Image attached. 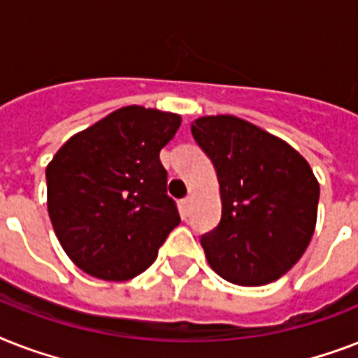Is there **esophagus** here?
I'll return each instance as SVG.
<instances>
[{"label": "esophagus", "instance_id": "34e87169", "mask_svg": "<svg viewBox=\"0 0 358 358\" xmlns=\"http://www.w3.org/2000/svg\"><path fill=\"white\" fill-rule=\"evenodd\" d=\"M189 204H191V196H185L184 201H182V208H184V212H189Z\"/></svg>", "mask_w": 358, "mask_h": 358}]
</instances>
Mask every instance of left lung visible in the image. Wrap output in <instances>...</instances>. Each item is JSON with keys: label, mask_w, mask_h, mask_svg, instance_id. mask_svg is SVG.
<instances>
[{"label": "left lung", "mask_w": 358, "mask_h": 358, "mask_svg": "<svg viewBox=\"0 0 358 358\" xmlns=\"http://www.w3.org/2000/svg\"><path fill=\"white\" fill-rule=\"evenodd\" d=\"M191 134L212 159L221 221L201 238L208 264L238 286H264L299 262L317 217L320 184L286 141L232 115L201 117Z\"/></svg>", "instance_id": "obj_1"}]
</instances>
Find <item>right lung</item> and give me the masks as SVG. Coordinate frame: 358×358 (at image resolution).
Masks as SVG:
<instances>
[{
  "label": "right lung",
  "mask_w": 358,
  "mask_h": 358,
  "mask_svg": "<svg viewBox=\"0 0 358 358\" xmlns=\"http://www.w3.org/2000/svg\"><path fill=\"white\" fill-rule=\"evenodd\" d=\"M180 124L176 113L120 108L72 135L48 163L53 230L87 275L113 282L137 277L178 227L159 150Z\"/></svg>",
  "instance_id": "1"
}]
</instances>
